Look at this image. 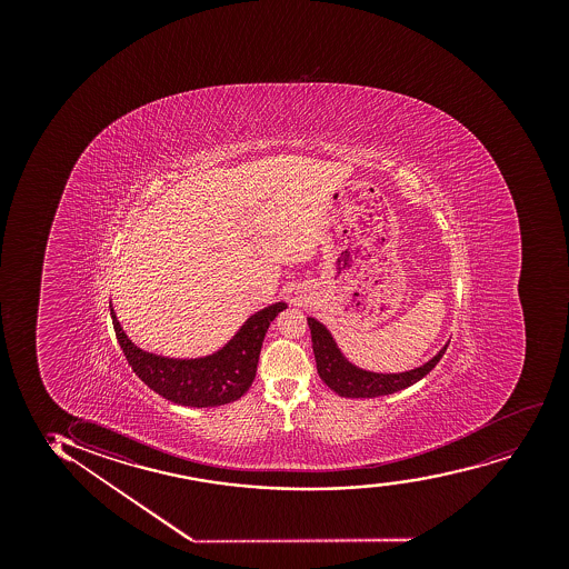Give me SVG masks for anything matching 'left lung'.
<instances>
[{
	"instance_id": "1",
	"label": "left lung",
	"mask_w": 569,
	"mask_h": 569,
	"mask_svg": "<svg viewBox=\"0 0 569 569\" xmlns=\"http://www.w3.org/2000/svg\"><path fill=\"white\" fill-rule=\"evenodd\" d=\"M308 325L311 330L315 360H317V372H319L320 379L333 392H338L346 399H376V397L392 395V392L402 391L406 387L418 383L419 379H423L438 365V360L442 359V355L446 353L448 343H450L448 341L432 359L413 370L397 373L370 372V370L353 365L346 355L341 353L332 333L322 322L313 317H308Z\"/></svg>"
}]
</instances>
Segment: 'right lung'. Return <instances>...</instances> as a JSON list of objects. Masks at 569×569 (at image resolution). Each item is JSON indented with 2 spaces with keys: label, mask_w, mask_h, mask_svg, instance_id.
<instances>
[{
  "label": "right lung",
  "mask_w": 569,
  "mask_h": 569,
  "mask_svg": "<svg viewBox=\"0 0 569 569\" xmlns=\"http://www.w3.org/2000/svg\"><path fill=\"white\" fill-rule=\"evenodd\" d=\"M282 309H287V303L277 301L250 315L236 336L214 353L174 359L138 347L124 332L110 301L113 330L132 372L163 399L191 408L229 405L249 391L266 332Z\"/></svg>",
  "instance_id": "obj_1"
}]
</instances>
